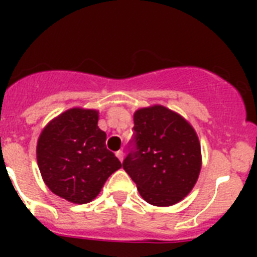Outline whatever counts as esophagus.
<instances>
[{"instance_id":"1","label":"esophagus","mask_w":257,"mask_h":257,"mask_svg":"<svg viewBox=\"0 0 257 257\" xmlns=\"http://www.w3.org/2000/svg\"><path fill=\"white\" fill-rule=\"evenodd\" d=\"M115 156H117V158L119 161H121V162H122V161H123V156H124V154H123V152H122V151H118L117 153H115Z\"/></svg>"}]
</instances>
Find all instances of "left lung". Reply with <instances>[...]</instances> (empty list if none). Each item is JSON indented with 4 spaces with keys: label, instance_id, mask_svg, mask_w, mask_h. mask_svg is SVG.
I'll list each match as a JSON object with an SVG mask.
<instances>
[{
    "label": "left lung",
    "instance_id": "obj_1",
    "mask_svg": "<svg viewBox=\"0 0 257 257\" xmlns=\"http://www.w3.org/2000/svg\"><path fill=\"white\" fill-rule=\"evenodd\" d=\"M135 149L123 161L140 196L148 203L167 207L192 192L202 167L201 144L192 124L163 105L134 113Z\"/></svg>",
    "mask_w": 257,
    "mask_h": 257
}]
</instances>
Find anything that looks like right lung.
<instances>
[{
    "label": "right lung",
    "instance_id": "right-lung-1",
    "mask_svg": "<svg viewBox=\"0 0 257 257\" xmlns=\"http://www.w3.org/2000/svg\"><path fill=\"white\" fill-rule=\"evenodd\" d=\"M97 121L96 109L70 108L51 119L38 138L41 176L54 194L70 203L91 202L109 176L122 167L106 149V134Z\"/></svg>",
    "mask_w": 257,
    "mask_h": 257
}]
</instances>
